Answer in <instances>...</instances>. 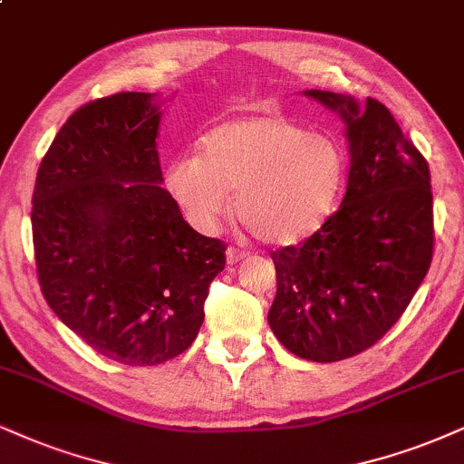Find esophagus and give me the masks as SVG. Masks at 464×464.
Wrapping results in <instances>:
<instances>
[{
	"label": "esophagus",
	"instance_id": "obj_1",
	"mask_svg": "<svg viewBox=\"0 0 464 464\" xmlns=\"http://www.w3.org/2000/svg\"><path fill=\"white\" fill-rule=\"evenodd\" d=\"M226 256H227V265H238V262H241L245 256H247V251H241V249H237V247H227V251H226Z\"/></svg>",
	"mask_w": 464,
	"mask_h": 464
}]
</instances>
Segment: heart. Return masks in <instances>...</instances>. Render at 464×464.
Segmentation results:
<instances>
[{
    "label": "heart",
    "mask_w": 464,
    "mask_h": 464,
    "mask_svg": "<svg viewBox=\"0 0 464 464\" xmlns=\"http://www.w3.org/2000/svg\"><path fill=\"white\" fill-rule=\"evenodd\" d=\"M340 180L335 141L276 116L223 122L199 140V157L176 159L165 171L171 198L198 230L213 232L237 204L238 219L271 245L316 232L331 215Z\"/></svg>",
    "instance_id": "heart-1"
}]
</instances>
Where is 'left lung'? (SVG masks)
<instances>
[{
  "label": "left lung",
  "instance_id": "obj_1",
  "mask_svg": "<svg viewBox=\"0 0 464 464\" xmlns=\"http://www.w3.org/2000/svg\"><path fill=\"white\" fill-rule=\"evenodd\" d=\"M346 122L351 169L340 208L299 245L271 251L277 295L268 324L307 362L368 351L409 307L432 262L428 163L376 99L307 90Z\"/></svg>",
  "mask_w": 464,
  "mask_h": 464
}]
</instances>
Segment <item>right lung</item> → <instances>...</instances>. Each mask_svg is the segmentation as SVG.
Here are the masks:
<instances>
[{
  "instance_id": "right-lung-1",
  "label": "right lung",
  "mask_w": 464,
  "mask_h": 464,
  "mask_svg": "<svg viewBox=\"0 0 464 464\" xmlns=\"http://www.w3.org/2000/svg\"><path fill=\"white\" fill-rule=\"evenodd\" d=\"M154 94L118 92L66 120L38 168L32 237L43 296L90 348L124 365L185 353L226 243L161 187Z\"/></svg>"
}]
</instances>
